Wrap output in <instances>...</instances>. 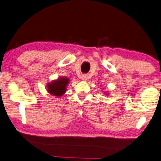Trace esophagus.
<instances>
[{"mask_svg": "<svg viewBox=\"0 0 161 161\" xmlns=\"http://www.w3.org/2000/svg\"><path fill=\"white\" fill-rule=\"evenodd\" d=\"M87 79H88V75L87 74H83L82 75V80H87Z\"/></svg>", "mask_w": 161, "mask_h": 161, "instance_id": "1", "label": "esophagus"}]
</instances>
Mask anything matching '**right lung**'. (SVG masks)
<instances>
[{"instance_id":"add662e5","label":"right lung","mask_w":161,"mask_h":161,"mask_svg":"<svg viewBox=\"0 0 161 161\" xmlns=\"http://www.w3.org/2000/svg\"><path fill=\"white\" fill-rule=\"evenodd\" d=\"M69 80L66 78H61L48 84L47 91L49 93L54 96H62L66 92V88Z\"/></svg>"}]
</instances>
